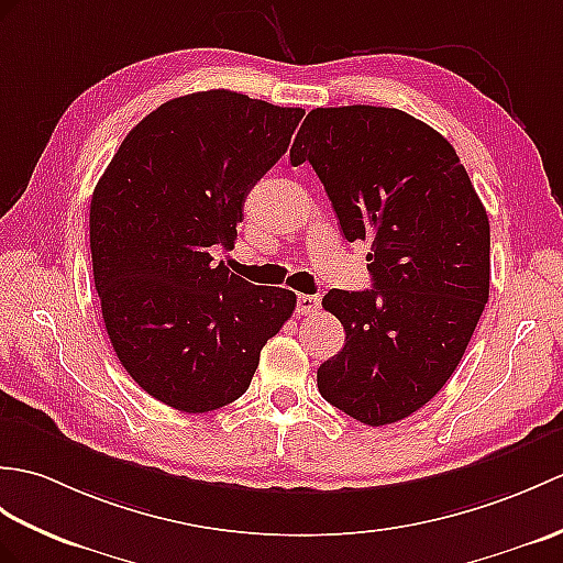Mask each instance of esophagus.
<instances>
[{"label": "esophagus", "instance_id": "1", "mask_svg": "<svg viewBox=\"0 0 563 563\" xmlns=\"http://www.w3.org/2000/svg\"><path fill=\"white\" fill-rule=\"evenodd\" d=\"M319 307H321V299L317 295L297 297V313H302V317H313V313L319 311Z\"/></svg>", "mask_w": 563, "mask_h": 563}]
</instances>
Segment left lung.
Instances as JSON below:
<instances>
[{"mask_svg":"<svg viewBox=\"0 0 563 563\" xmlns=\"http://www.w3.org/2000/svg\"><path fill=\"white\" fill-rule=\"evenodd\" d=\"M311 163L347 242H369L374 287L331 290L345 347L319 394L369 427L420 410L459 367L489 299V218L437 129L396 108L307 114L290 148Z\"/></svg>","mask_w":563,"mask_h":563,"instance_id":"obj_1","label":"left lung"}]
</instances>
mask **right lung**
<instances>
[{"instance_id":"obj_1","label":"right lung","mask_w":563,"mask_h":563,"mask_svg":"<svg viewBox=\"0 0 563 563\" xmlns=\"http://www.w3.org/2000/svg\"><path fill=\"white\" fill-rule=\"evenodd\" d=\"M302 108L234 90L163 102L132 129L90 199V256L114 355L148 396L211 412L252 384L261 347L292 317L285 287L213 264L244 199L280 161Z\"/></svg>"}]
</instances>
